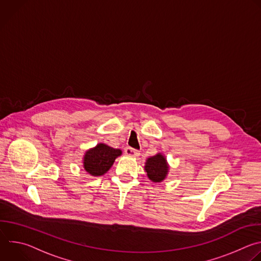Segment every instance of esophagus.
<instances>
[{
  "label": "esophagus",
  "mask_w": 261,
  "mask_h": 261,
  "mask_svg": "<svg viewBox=\"0 0 261 261\" xmlns=\"http://www.w3.org/2000/svg\"><path fill=\"white\" fill-rule=\"evenodd\" d=\"M125 154L127 156H129V157H137V156H139V152L137 150H135V148H132L130 146L125 148Z\"/></svg>",
  "instance_id": "esophagus-1"
}]
</instances>
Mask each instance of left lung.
Here are the masks:
<instances>
[{"instance_id":"obj_1","label":"left lung","mask_w":261,"mask_h":261,"mask_svg":"<svg viewBox=\"0 0 261 261\" xmlns=\"http://www.w3.org/2000/svg\"><path fill=\"white\" fill-rule=\"evenodd\" d=\"M145 171L148 178L155 182L162 181L168 171V165L166 159L161 154L148 158L145 163Z\"/></svg>"}]
</instances>
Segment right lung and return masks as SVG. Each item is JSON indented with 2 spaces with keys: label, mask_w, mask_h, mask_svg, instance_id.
<instances>
[{
  "label": "right lung",
  "mask_w": 261,
  "mask_h": 261,
  "mask_svg": "<svg viewBox=\"0 0 261 261\" xmlns=\"http://www.w3.org/2000/svg\"><path fill=\"white\" fill-rule=\"evenodd\" d=\"M122 154L119 148L99 143L85 155L84 167L92 175H102L113 166L117 157Z\"/></svg>",
  "instance_id": "right-lung-1"
}]
</instances>
